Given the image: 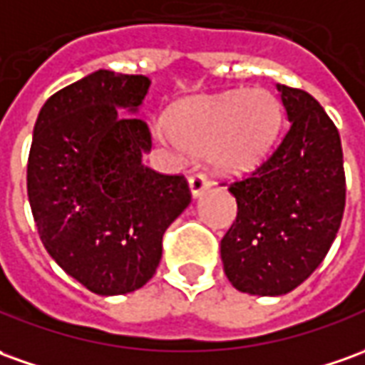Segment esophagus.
I'll return each instance as SVG.
<instances>
[{"mask_svg":"<svg viewBox=\"0 0 365 365\" xmlns=\"http://www.w3.org/2000/svg\"><path fill=\"white\" fill-rule=\"evenodd\" d=\"M188 188H190V195L195 198H198L208 188V178L205 177V175L197 173V175L188 177Z\"/></svg>","mask_w":365,"mask_h":365,"instance_id":"obj_1","label":"esophagus"}]
</instances>
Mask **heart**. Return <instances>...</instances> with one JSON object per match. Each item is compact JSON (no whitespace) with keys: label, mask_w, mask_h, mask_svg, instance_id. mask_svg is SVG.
Returning <instances> with one entry per match:
<instances>
[{"label":"heart","mask_w":365,"mask_h":365,"mask_svg":"<svg viewBox=\"0 0 365 365\" xmlns=\"http://www.w3.org/2000/svg\"><path fill=\"white\" fill-rule=\"evenodd\" d=\"M280 125V101L255 87L178 103L168 110V133L160 130L158 137L190 155H207L216 173L242 175L268 157Z\"/></svg>","instance_id":"obj_1"}]
</instances>
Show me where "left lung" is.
Here are the masks:
<instances>
[{"label": "left lung", "instance_id": "left-lung-1", "mask_svg": "<svg viewBox=\"0 0 365 365\" xmlns=\"http://www.w3.org/2000/svg\"><path fill=\"white\" fill-rule=\"evenodd\" d=\"M290 127L250 177L232 182L238 212L220 240L236 290L282 296L328 255L346 207L340 133L310 93L276 85Z\"/></svg>", "mask_w": 365, "mask_h": 365}]
</instances>
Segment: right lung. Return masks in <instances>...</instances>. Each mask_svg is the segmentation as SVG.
I'll return each instance as SVG.
<instances>
[{"label":"right lung","mask_w":365,"mask_h":365,"mask_svg":"<svg viewBox=\"0 0 365 365\" xmlns=\"http://www.w3.org/2000/svg\"><path fill=\"white\" fill-rule=\"evenodd\" d=\"M150 79L99 71L51 95L37 115L27 197L45 250L99 296L135 292L157 272L163 235L190 205L185 177L143 165L139 113Z\"/></svg>","instance_id":"obj_1"}]
</instances>
